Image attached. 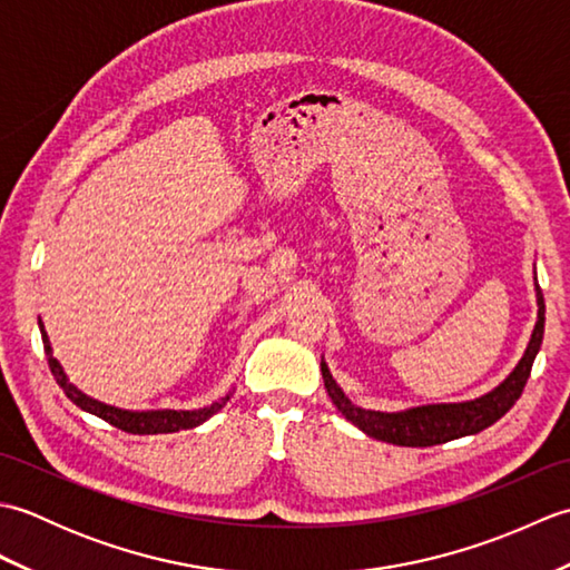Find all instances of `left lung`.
I'll list each match as a JSON object with an SVG mask.
<instances>
[{
  "label": "left lung",
  "mask_w": 570,
  "mask_h": 570,
  "mask_svg": "<svg viewBox=\"0 0 570 570\" xmlns=\"http://www.w3.org/2000/svg\"><path fill=\"white\" fill-rule=\"evenodd\" d=\"M534 292H537V323H534V331H531L524 355L517 362L514 370L488 394L465 399V402L421 404V406H409L402 411L362 409L350 402L347 394L343 392V386L333 380L328 362H325V357H321V374H323L325 390H328L333 404L350 423H355V426L362 433H367L370 439H377L384 443L426 448V445H439L445 441L463 439V435L485 431L494 421L502 419L507 411L514 406L517 399L522 396L531 365H534V360L539 355V347L543 341V311L547 308H543V296L537 282V272H534Z\"/></svg>",
  "instance_id": "8db88e82"
}]
</instances>
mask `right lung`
Wrapping results in <instances>:
<instances>
[{
  "label": "right lung",
  "instance_id": "add662e5",
  "mask_svg": "<svg viewBox=\"0 0 570 570\" xmlns=\"http://www.w3.org/2000/svg\"><path fill=\"white\" fill-rule=\"evenodd\" d=\"M39 331H41V341H43V350L48 357V367H51L56 382L63 386V392L70 402L80 406L82 411H88V414L112 423L115 429H122L127 433L156 435V433H176L184 429H196V426H200V423L208 421L213 414H217V411H220L229 402V396H233V392H235V390H229L225 396L217 399V402H213L208 406H200V409H122V406L107 404V402H100V399L85 394L68 380L63 365H60L58 357L53 355V347H51V341H48V333L43 328L41 318H39Z\"/></svg>",
  "mask_w": 570,
  "mask_h": 570
}]
</instances>
